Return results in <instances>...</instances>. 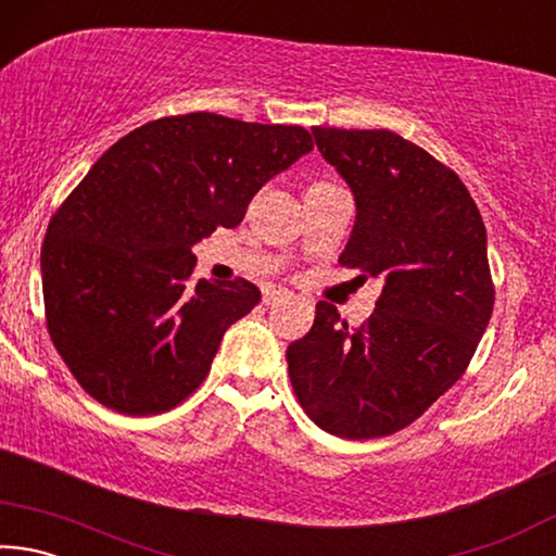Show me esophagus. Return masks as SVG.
I'll return each mask as SVG.
<instances>
[{"label":"esophagus","instance_id":"34e87169","mask_svg":"<svg viewBox=\"0 0 556 556\" xmlns=\"http://www.w3.org/2000/svg\"><path fill=\"white\" fill-rule=\"evenodd\" d=\"M291 296H294V294H291V291H287V289H267L265 291V299H262V301H265V304L269 306V304H279V301H289Z\"/></svg>","mask_w":556,"mask_h":556}]
</instances>
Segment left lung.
I'll return each mask as SVG.
<instances>
[{
    "label": "left lung",
    "mask_w": 556,
    "mask_h": 556,
    "mask_svg": "<svg viewBox=\"0 0 556 556\" xmlns=\"http://www.w3.org/2000/svg\"><path fill=\"white\" fill-rule=\"evenodd\" d=\"M345 178L355 225L343 267L382 275L363 326L318 301L312 331L287 348L304 412L328 434L378 439L409 427L460 375L491 321L485 225L464 181L390 129L312 127Z\"/></svg>",
    "instance_id": "left-lung-1"
}]
</instances>
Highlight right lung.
Here are the masks:
<instances>
[{"instance_id": "right-lung-1", "label": "right lung", "mask_w": 556, "mask_h": 556, "mask_svg": "<svg viewBox=\"0 0 556 556\" xmlns=\"http://www.w3.org/2000/svg\"><path fill=\"white\" fill-rule=\"evenodd\" d=\"M312 149L304 127L191 112L147 122L92 164L41 248L46 326L92 400L147 417L195 392L262 294L240 277L193 285L191 248L240 225Z\"/></svg>"}]
</instances>
